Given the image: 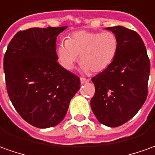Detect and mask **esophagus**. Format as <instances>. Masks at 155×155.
<instances>
[{"label":"esophagus","instance_id":"34e87169","mask_svg":"<svg viewBox=\"0 0 155 155\" xmlns=\"http://www.w3.org/2000/svg\"><path fill=\"white\" fill-rule=\"evenodd\" d=\"M89 79L88 78H80V82L81 84H85V83H88Z\"/></svg>","mask_w":155,"mask_h":155}]
</instances>
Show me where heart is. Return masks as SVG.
I'll list each match as a JSON object with an SVG mask.
<instances>
[{
  "label": "heart",
  "instance_id": "obj_1",
  "mask_svg": "<svg viewBox=\"0 0 155 155\" xmlns=\"http://www.w3.org/2000/svg\"><path fill=\"white\" fill-rule=\"evenodd\" d=\"M119 49L116 35L107 32H76L57 48L61 66L71 70L80 55L82 70L88 72L104 71L113 62Z\"/></svg>",
  "mask_w": 155,
  "mask_h": 155
}]
</instances>
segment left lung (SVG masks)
<instances>
[{
	"label": "left lung",
	"instance_id": "left-lung-1",
	"mask_svg": "<svg viewBox=\"0 0 155 155\" xmlns=\"http://www.w3.org/2000/svg\"><path fill=\"white\" fill-rule=\"evenodd\" d=\"M106 29L116 35L119 49L113 62L92 78L95 93L90 105L101 124L116 127L133 118L147 99L150 61L137 32L122 26Z\"/></svg>",
	"mask_w": 155,
	"mask_h": 155
}]
</instances>
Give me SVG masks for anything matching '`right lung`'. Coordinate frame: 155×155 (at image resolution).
Masks as SVG:
<instances>
[{"mask_svg":"<svg viewBox=\"0 0 155 155\" xmlns=\"http://www.w3.org/2000/svg\"><path fill=\"white\" fill-rule=\"evenodd\" d=\"M66 28L48 27L19 31L4 55L11 101L23 120L39 128L59 124L80 88L79 78L57 62L56 37Z\"/></svg>","mask_w":155,"mask_h":155,"instance_id":"1","label":"right lung"}]
</instances>
